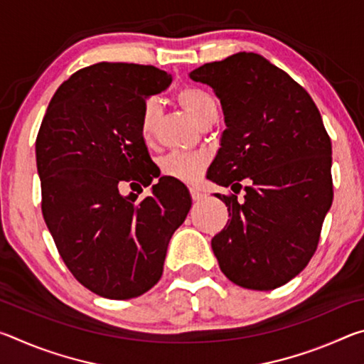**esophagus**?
Segmentation results:
<instances>
[{"label":"esophagus","instance_id":"esophagus-1","mask_svg":"<svg viewBox=\"0 0 364 364\" xmlns=\"http://www.w3.org/2000/svg\"><path fill=\"white\" fill-rule=\"evenodd\" d=\"M189 193H191V197H193L194 202H199V200H202L205 197V194L202 193L200 189H197V188H191Z\"/></svg>","mask_w":364,"mask_h":364}]
</instances>
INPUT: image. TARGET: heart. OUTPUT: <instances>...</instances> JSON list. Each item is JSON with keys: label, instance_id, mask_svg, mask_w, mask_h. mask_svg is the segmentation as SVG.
I'll return each instance as SVG.
<instances>
[{"label": "heart", "instance_id": "1", "mask_svg": "<svg viewBox=\"0 0 364 364\" xmlns=\"http://www.w3.org/2000/svg\"><path fill=\"white\" fill-rule=\"evenodd\" d=\"M178 102L186 112L197 122L204 123L210 117H217V102L207 91L196 86H184L176 95ZM159 119V102L156 97L147 100L141 112V134L144 139H151L156 132ZM207 165L204 154L194 152H171L162 160V170L165 175L175 178L183 183H194L202 175Z\"/></svg>", "mask_w": 364, "mask_h": 364}]
</instances>
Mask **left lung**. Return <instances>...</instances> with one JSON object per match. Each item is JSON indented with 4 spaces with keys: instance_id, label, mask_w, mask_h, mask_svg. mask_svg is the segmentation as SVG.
Returning a JSON list of instances; mask_svg holds the SVG:
<instances>
[{
    "instance_id": "8db88e82",
    "label": "left lung",
    "mask_w": 364,
    "mask_h": 364,
    "mask_svg": "<svg viewBox=\"0 0 364 364\" xmlns=\"http://www.w3.org/2000/svg\"><path fill=\"white\" fill-rule=\"evenodd\" d=\"M189 77L212 86L226 123L207 178L234 194H217L230 220L212 239L213 254L234 284L271 291L310 262L332 204L321 114L295 80L255 53L204 64Z\"/></svg>"
}]
</instances>
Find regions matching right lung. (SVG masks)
Listing matches in <instances>:
<instances>
[{
  "instance_id": "right-lung-1",
  "label": "right lung",
  "mask_w": 364,
  "mask_h": 364,
  "mask_svg": "<svg viewBox=\"0 0 364 364\" xmlns=\"http://www.w3.org/2000/svg\"><path fill=\"white\" fill-rule=\"evenodd\" d=\"M171 83L154 65L100 63L59 86L36 136L41 212L60 257L91 292L134 299L159 282L188 188L159 176L141 134L146 100ZM159 183L143 201L122 182ZM143 191V189H141Z\"/></svg>"
}]
</instances>
